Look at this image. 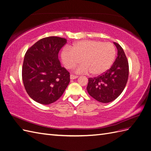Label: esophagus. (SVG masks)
<instances>
[{"label": "esophagus", "instance_id": "obj_1", "mask_svg": "<svg viewBox=\"0 0 151 151\" xmlns=\"http://www.w3.org/2000/svg\"><path fill=\"white\" fill-rule=\"evenodd\" d=\"M77 77H78V76H74V75H73V74H71V75L70 76V79H72V80H73V79H77Z\"/></svg>", "mask_w": 151, "mask_h": 151}]
</instances>
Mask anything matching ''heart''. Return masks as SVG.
<instances>
[{"label":"heart","mask_w":151,"mask_h":151,"mask_svg":"<svg viewBox=\"0 0 151 151\" xmlns=\"http://www.w3.org/2000/svg\"><path fill=\"white\" fill-rule=\"evenodd\" d=\"M116 56L114 45L109 42L83 40L73 44L72 47H66L61 52V59L68 68L74 67L81 62L83 64L76 68V72L92 76L101 75L112 65Z\"/></svg>","instance_id":"heart-1"}]
</instances>
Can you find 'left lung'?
Masks as SVG:
<instances>
[{
	"label": "left lung",
	"instance_id": "left-lung-1",
	"mask_svg": "<svg viewBox=\"0 0 151 151\" xmlns=\"http://www.w3.org/2000/svg\"><path fill=\"white\" fill-rule=\"evenodd\" d=\"M117 48V57L109 70L102 75L89 78L88 93L98 101L107 103L116 99L125 89L129 77V63L123 48L113 43Z\"/></svg>",
	"mask_w": 151,
	"mask_h": 151
}]
</instances>
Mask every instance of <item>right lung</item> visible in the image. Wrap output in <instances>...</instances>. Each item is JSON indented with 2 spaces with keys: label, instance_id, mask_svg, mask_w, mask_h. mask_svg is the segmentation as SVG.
Wrapping results in <instances>:
<instances>
[{
  "label": "right lung",
  "instance_id": "add662e5",
  "mask_svg": "<svg viewBox=\"0 0 151 151\" xmlns=\"http://www.w3.org/2000/svg\"><path fill=\"white\" fill-rule=\"evenodd\" d=\"M67 40L57 36L41 39L24 55L22 77L27 93L38 103L49 104L61 97L70 75L61 66L58 54Z\"/></svg>",
  "mask_w": 151,
  "mask_h": 151
}]
</instances>
